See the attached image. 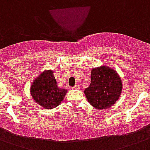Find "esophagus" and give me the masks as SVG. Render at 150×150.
Listing matches in <instances>:
<instances>
[{"label": "esophagus", "mask_w": 150, "mask_h": 150, "mask_svg": "<svg viewBox=\"0 0 150 150\" xmlns=\"http://www.w3.org/2000/svg\"><path fill=\"white\" fill-rule=\"evenodd\" d=\"M73 89H79V86H78V85H75V86H74L72 87Z\"/></svg>", "instance_id": "1"}]
</instances>
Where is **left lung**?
<instances>
[{
    "mask_svg": "<svg viewBox=\"0 0 150 150\" xmlns=\"http://www.w3.org/2000/svg\"><path fill=\"white\" fill-rule=\"evenodd\" d=\"M122 82L115 71L103 66L91 71V82L85 89V95L96 109H106L114 105L120 97Z\"/></svg>",
    "mask_w": 150,
    "mask_h": 150,
    "instance_id": "obj_1",
    "label": "left lung"
}]
</instances>
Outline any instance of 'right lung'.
<instances>
[{"label": "right lung", "mask_w": 150, "mask_h": 150, "mask_svg": "<svg viewBox=\"0 0 150 150\" xmlns=\"http://www.w3.org/2000/svg\"><path fill=\"white\" fill-rule=\"evenodd\" d=\"M30 92L36 103L46 109H53L61 103L68 91L57 86L54 72L49 70L34 80Z\"/></svg>", "instance_id": "1"}]
</instances>
